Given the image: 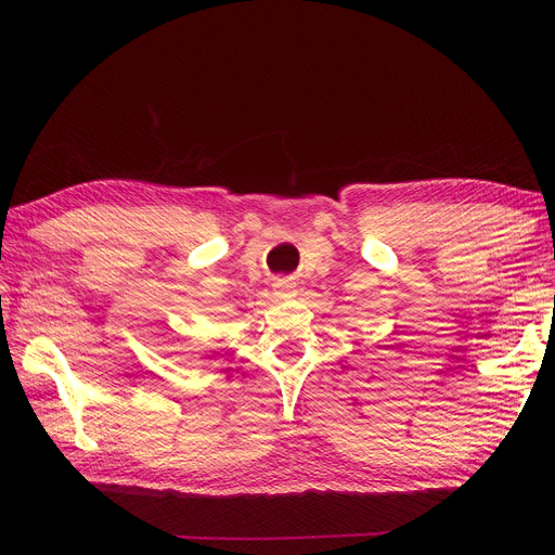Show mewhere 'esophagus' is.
<instances>
[{
  "mask_svg": "<svg viewBox=\"0 0 555 555\" xmlns=\"http://www.w3.org/2000/svg\"><path fill=\"white\" fill-rule=\"evenodd\" d=\"M273 287H275V294H280V296H292L294 289H296V284L287 278H280V280H275Z\"/></svg>",
  "mask_w": 555,
  "mask_h": 555,
  "instance_id": "obj_1",
  "label": "esophagus"
}]
</instances>
